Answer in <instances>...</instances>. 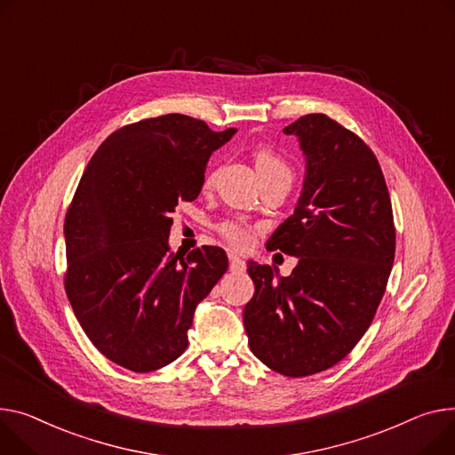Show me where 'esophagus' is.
<instances>
[{"mask_svg": "<svg viewBox=\"0 0 455 455\" xmlns=\"http://www.w3.org/2000/svg\"><path fill=\"white\" fill-rule=\"evenodd\" d=\"M228 261H230V272H234V275H243L245 268H247L243 259H241L237 254H230Z\"/></svg>", "mask_w": 455, "mask_h": 455, "instance_id": "1", "label": "esophagus"}]
</instances>
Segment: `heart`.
<instances>
[{
    "mask_svg": "<svg viewBox=\"0 0 455 455\" xmlns=\"http://www.w3.org/2000/svg\"><path fill=\"white\" fill-rule=\"evenodd\" d=\"M254 163H256V170H258L261 179L268 177V175H278V173L291 177L289 164L268 148H258L254 151ZM212 180H214V172L208 173L206 185H210ZM218 230H220V234L223 235L227 243H230L235 249H247L251 245L252 237H254V232H252L251 225H247L243 220H237V218H230V220L221 221L218 225Z\"/></svg>",
    "mask_w": 455,
    "mask_h": 455,
    "instance_id": "heart-1",
    "label": "heart"
}]
</instances>
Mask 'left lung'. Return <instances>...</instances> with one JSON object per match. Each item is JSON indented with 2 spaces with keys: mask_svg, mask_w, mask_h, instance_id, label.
Instances as JSON below:
<instances>
[{
  "mask_svg": "<svg viewBox=\"0 0 455 455\" xmlns=\"http://www.w3.org/2000/svg\"><path fill=\"white\" fill-rule=\"evenodd\" d=\"M306 154L304 192L268 251L298 258L291 276L249 261L254 296L243 323L251 351L272 371L307 377L329 370L364 337L395 258L386 179L371 148L323 113L283 130Z\"/></svg>",
  "mask_w": 455,
  "mask_h": 455,
  "instance_id": "1",
  "label": "left lung"
}]
</instances>
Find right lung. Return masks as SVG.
<instances>
[{"label": "right lung", "instance_id": "right-lung-1", "mask_svg": "<svg viewBox=\"0 0 455 455\" xmlns=\"http://www.w3.org/2000/svg\"><path fill=\"white\" fill-rule=\"evenodd\" d=\"M235 128L170 113L113 132L68 208L64 287L87 339L115 364L156 371L185 353L199 301L227 272L223 249L170 254V218L194 201L212 151Z\"/></svg>", "mask_w": 455, "mask_h": 455}]
</instances>
